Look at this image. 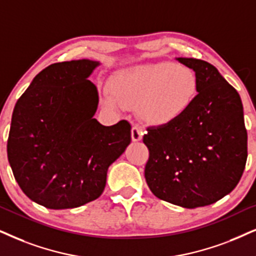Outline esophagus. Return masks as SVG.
I'll return each mask as SVG.
<instances>
[{
	"mask_svg": "<svg viewBox=\"0 0 256 256\" xmlns=\"http://www.w3.org/2000/svg\"><path fill=\"white\" fill-rule=\"evenodd\" d=\"M131 138L134 142H138L143 138V132H142V130L138 128V126H134V128H132Z\"/></svg>",
	"mask_w": 256,
	"mask_h": 256,
	"instance_id": "1",
	"label": "esophagus"
}]
</instances>
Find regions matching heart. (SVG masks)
Here are the masks:
<instances>
[{
  "label": "heart",
  "instance_id": "1",
  "mask_svg": "<svg viewBox=\"0 0 256 256\" xmlns=\"http://www.w3.org/2000/svg\"><path fill=\"white\" fill-rule=\"evenodd\" d=\"M105 102L116 108L134 106L143 120L154 125L180 118L195 100L198 82L195 72L172 62L125 67L112 74Z\"/></svg>",
  "mask_w": 256,
  "mask_h": 256
}]
</instances>
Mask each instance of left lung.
<instances>
[{
	"mask_svg": "<svg viewBox=\"0 0 256 256\" xmlns=\"http://www.w3.org/2000/svg\"><path fill=\"white\" fill-rule=\"evenodd\" d=\"M176 60L195 72L198 93L176 120L148 128L145 180L158 198L194 209L218 202L238 186L247 160V130L240 96L215 66L194 58Z\"/></svg>",
	"mask_w": 256,
	"mask_h": 256,
	"instance_id": "obj_1",
	"label": "left lung"
}]
</instances>
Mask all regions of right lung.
I'll list each match as a JSON object with an SVG mask.
<instances>
[{
    "instance_id": "right-lung-1",
    "label": "right lung",
    "mask_w": 256,
    "mask_h": 256,
    "mask_svg": "<svg viewBox=\"0 0 256 256\" xmlns=\"http://www.w3.org/2000/svg\"><path fill=\"white\" fill-rule=\"evenodd\" d=\"M88 59L42 70L12 111L7 152L16 182L48 209H70L98 198L108 166L131 143V125L104 126L93 118L99 104Z\"/></svg>"
}]
</instances>
